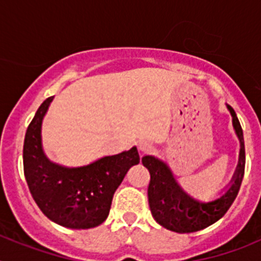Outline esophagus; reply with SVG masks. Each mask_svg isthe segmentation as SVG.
Here are the masks:
<instances>
[{"mask_svg": "<svg viewBox=\"0 0 261 261\" xmlns=\"http://www.w3.org/2000/svg\"><path fill=\"white\" fill-rule=\"evenodd\" d=\"M138 149H140L142 153H149V151L153 150V145L147 141H141L138 144Z\"/></svg>", "mask_w": 261, "mask_h": 261, "instance_id": "obj_1", "label": "esophagus"}]
</instances>
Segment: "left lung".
<instances>
[{"instance_id": "obj_1", "label": "left lung", "mask_w": 261, "mask_h": 261, "mask_svg": "<svg viewBox=\"0 0 261 261\" xmlns=\"http://www.w3.org/2000/svg\"><path fill=\"white\" fill-rule=\"evenodd\" d=\"M227 110L231 114L232 126L239 138L241 150L238 166L229 188L223 191L218 199L209 202L193 199L179 186L170 167L163 161L153 155L142 158V165L150 172V183L147 188L149 206L154 220L165 229L180 234L205 229L225 216L238 195L246 165L243 130L235 111L230 106H227Z\"/></svg>"}]
</instances>
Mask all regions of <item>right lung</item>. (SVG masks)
<instances>
[{"label":"right lung","mask_w":261,"mask_h":261,"mask_svg":"<svg viewBox=\"0 0 261 261\" xmlns=\"http://www.w3.org/2000/svg\"><path fill=\"white\" fill-rule=\"evenodd\" d=\"M53 100L41 103L27 128L23 170L30 192L49 218L69 229H91L106 221L115 191L132 166L140 163L137 147L81 167L50 162L41 146V123Z\"/></svg>","instance_id":"obj_1"}]
</instances>
